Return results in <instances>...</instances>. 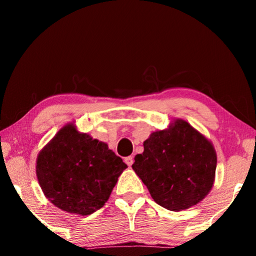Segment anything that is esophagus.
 Listing matches in <instances>:
<instances>
[{
	"label": "esophagus",
	"instance_id": "obj_1",
	"mask_svg": "<svg viewBox=\"0 0 256 256\" xmlns=\"http://www.w3.org/2000/svg\"><path fill=\"white\" fill-rule=\"evenodd\" d=\"M124 162H126L128 166H132V164H133V157H132V156H128V157H126V158L124 159Z\"/></svg>",
	"mask_w": 256,
	"mask_h": 256
}]
</instances>
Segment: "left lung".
Here are the masks:
<instances>
[{
    "instance_id": "obj_1",
    "label": "left lung",
    "mask_w": 256,
    "mask_h": 256,
    "mask_svg": "<svg viewBox=\"0 0 256 256\" xmlns=\"http://www.w3.org/2000/svg\"><path fill=\"white\" fill-rule=\"evenodd\" d=\"M144 151L134 157L133 170L156 203L170 211L198 204L214 182L216 154L211 142L184 120L152 132Z\"/></svg>"
}]
</instances>
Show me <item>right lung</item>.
Here are the masks:
<instances>
[{
  "label": "right lung",
  "instance_id": "1",
  "mask_svg": "<svg viewBox=\"0 0 256 256\" xmlns=\"http://www.w3.org/2000/svg\"><path fill=\"white\" fill-rule=\"evenodd\" d=\"M126 164L105 142L66 124L37 157L36 174L45 196L60 210L88 216L107 202Z\"/></svg>",
  "mask_w": 256,
  "mask_h": 256
}]
</instances>
